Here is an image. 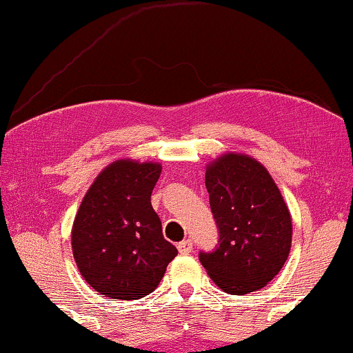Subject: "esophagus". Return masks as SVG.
<instances>
[{
  "instance_id": "34e87169",
  "label": "esophagus",
  "mask_w": 353,
  "mask_h": 353,
  "mask_svg": "<svg viewBox=\"0 0 353 353\" xmlns=\"http://www.w3.org/2000/svg\"><path fill=\"white\" fill-rule=\"evenodd\" d=\"M177 250H179L181 254H189L190 250H192V241L190 239H185V241H182L177 244Z\"/></svg>"
}]
</instances>
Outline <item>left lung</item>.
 <instances>
[{"mask_svg":"<svg viewBox=\"0 0 353 353\" xmlns=\"http://www.w3.org/2000/svg\"><path fill=\"white\" fill-rule=\"evenodd\" d=\"M205 188L219 229L199 261L224 292L262 289L281 272L292 244V219L269 171L254 157L228 152L208 164Z\"/></svg>","mask_w":353,"mask_h":353,"instance_id":"8db88e82","label":"left lung"}]
</instances>
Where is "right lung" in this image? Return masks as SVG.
Listing matches in <instances>:
<instances>
[{"instance_id":"add662e5","label":"right lung","mask_w":353,"mask_h":353,"mask_svg":"<svg viewBox=\"0 0 353 353\" xmlns=\"http://www.w3.org/2000/svg\"><path fill=\"white\" fill-rule=\"evenodd\" d=\"M161 164L119 159L99 172L71 232L81 275L103 297L137 301L159 285L177 249L151 205Z\"/></svg>"}]
</instances>
